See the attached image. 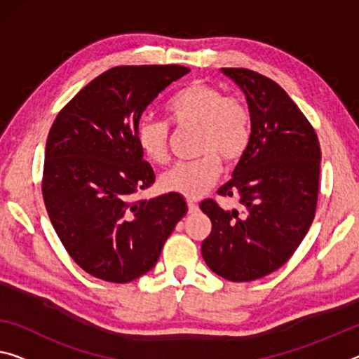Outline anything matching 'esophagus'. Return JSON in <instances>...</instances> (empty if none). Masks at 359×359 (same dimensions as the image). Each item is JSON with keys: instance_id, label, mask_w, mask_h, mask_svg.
Returning a JSON list of instances; mask_svg holds the SVG:
<instances>
[{"instance_id": "obj_1", "label": "esophagus", "mask_w": 359, "mask_h": 359, "mask_svg": "<svg viewBox=\"0 0 359 359\" xmlns=\"http://www.w3.org/2000/svg\"><path fill=\"white\" fill-rule=\"evenodd\" d=\"M187 210H189V213H196L198 210V205L194 201H187Z\"/></svg>"}]
</instances>
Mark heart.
<instances>
[{"label": "heart", "mask_w": 359, "mask_h": 359, "mask_svg": "<svg viewBox=\"0 0 359 359\" xmlns=\"http://www.w3.org/2000/svg\"><path fill=\"white\" fill-rule=\"evenodd\" d=\"M167 114L178 128H197L196 151L201 158L175 165L161 176V187L187 198H197L218 180L222 162L236 165L252 141V112L245 101L222 88L196 80L176 91ZM136 141L147 161L165 165L170 158V126L162 120L142 118Z\"/></svg>", "instance_id": "1"}]
</instances>
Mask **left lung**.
Returning <instances> with one entry per match:
<instances>
[{"instance_id":"8db88e82","label":"left lung","mask_w":359,"mask_h":359,"mask_svg":"<svg viewBox=\"0 0 359 359\" xmlns=\"http://www.w3.org/2000/svg\"><path fill=\"white\" fill-rule=\"evenodd\" d=\"M222 70L245 93L252 141L233 178L218 189L223 197H239L244 210H223L213 198L201 203L212 222L202 257L222 278L249 283L283 266L310 229L321 147L311 123L276 81L249 69Z\"/></svg>"}]
</instances>
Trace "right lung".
I'll return each mask as SVG.
<instances>
[{
    "label": "right lung",
    "mask_w": 359,
    "mask_h": 359,
    "mask_svg": "<svg viewBox=\"0 0 359 359\" xmlns=\"http://www.w3.org/2000/svg\"><path fill=\"white\" fill-rule=\"evenodd\" d=\"M183 65H118L65 104L49 130L41 192L49 219L81 269L125 284L154 268L184 217L175 192L140 198L156 175L136 128L144 109L184 76Z\"/></svg>",
    "instance_id": "right-lung-1"
}]
</instances>
